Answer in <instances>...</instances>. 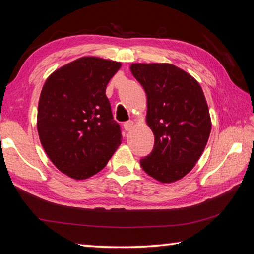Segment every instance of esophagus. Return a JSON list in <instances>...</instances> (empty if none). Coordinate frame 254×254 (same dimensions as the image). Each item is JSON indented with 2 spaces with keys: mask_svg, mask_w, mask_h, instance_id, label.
I'll return each instance as SVG.
<instances>
[{
  "mask_svg": "<svg viewBox=\"0 0 254 254\" xmlns=\"http://www.w3.org/2000/svg\"><path fill=\"white\" fill-rule=\"evenodd\" d=\"M123 127H124V130L126 131H130L132 127H133V121H127L123 123Z\"/></svg>",
  "mask_w": 254,
  "mask_h": 254,
  "instance_id": "obj_1",
  "label": "esophagus"
}]
</instances>
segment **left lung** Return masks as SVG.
Wrapping results in <instances>:
<instances>
[{"instance_id": "1", "label": "left lung", "mask_w": 254, "mask_h": 254, "mask_svg": "<svg viewBox=\"0 0 254 254\" xmlns=\"http://www.w3.org/2000/svg\"><path fill=\"white\" fill-rule=\"evenodd\" d=\"M131 71L147 94L154 135L152 151L140 165L159 182H176L194 168L208 141L212 124L203 89L170 64H133Z\"/></svg>"}]
</instances>
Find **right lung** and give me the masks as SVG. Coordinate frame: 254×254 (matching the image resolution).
Segmentation results:
<instances>
[{"label":"right lung","instance_id":"obj_1","mask_svg":"<svg viewBox=\"0 0 254 254\" xmlns=\"http://www.w3.org/2000/svg\"><path fill=\"white\" fill-rule=\"evenodd\" d=\"M121 64L83 57L53 72L42 87L37 127L54 165L69 177L86 179L106 166L121 143L106 86Z\"/></svg>","mask_w":254,"mask_h":254}]
</instances>
